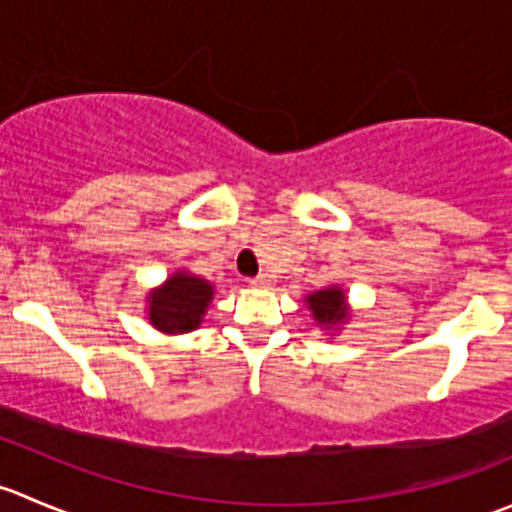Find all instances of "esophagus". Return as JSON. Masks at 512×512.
<instances>
[{
	"instance_id": "1",
	"label": "esophagus",
	"mask_w": 512,
	"mask_h": 512,
	"mask_svg": "<svg viewBox=\"0 0 512 512\" xmlns=\"http://www.w3.org/2000/svg\"><path fill=\"white\" fill-rule=\"evenodd\" d=\"M250 285H252V287H262V289H267V287L275 285V277H272V275H265V272H262V275L252 277Z\"/></svg>"
}]
</instances>
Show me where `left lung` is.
I'll list each match as a JSON object with an SVG mask.
<instances>
[{
	"label": "left lung",
	"mask_w": 512,
	"mask_h": 512,
	"mask_svg": "<svg viewBox=\"0 0 512 512\" xmlns=\"http://www.w3.org/2000/svg\"><path fill=\"white\" fill-rule=\"evenodd\" d=\"M312 319L317 327H322L327 334H339L344 324H349L352 319V307H349V297L339 285H329L317 292L307 294L304 297Z\"/></svg>",
	"instance_id": "left-lung-1"
}]
</instances>
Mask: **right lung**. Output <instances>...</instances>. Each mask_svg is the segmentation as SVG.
Returning a JSON list of instances; mask_svg holds the SVG:
<instances>
[{
  "mask_svg": "<svg viewBox=\"0 0 512 512\" xmlns=\"http://www.w3.org/2000/svg\"><path fill=\"white\" fill-rule=\"evenodd\" d=\"M213 297V282L190 270H175L146 294V317L160 334H188L203 324Z\"/></svg>",
  "mask_w": 512,
  "mask_h": 512,
  "instance_id": "right-lung-1",
  "label": "right lung"
}]
</instances>
